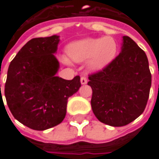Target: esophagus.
Here are the masks:
<instances>
[{
    "label": "esophagus",
    "mask_w": 159,
    "mask_h": 159,
    "mask_svg": "<svg viewBox=\"0 0 159 159\" xmlns=\"http://www.w3.org/2000/svg\"><path fill=\"white\" fill-rule=\"evenodd\" d=\"M87 83H88V80H87L86 77L85 76H82L81 77V84L84 85V84H87Z\"/></svg>",
    "instance_id": "obj_1"
}]
</instances>
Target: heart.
<instances>
[{
    "mask_svg": "<svg viewBox=\"0 0 159 159\" xmlns=\"http://www.w3.org/2000/svg\"><path fill=\"white\" fill-rule=\"evenodd\" d=\"M117 49V41L111 36L89 37L70 43L67 48V52L75 62L82 63L89 60V68L98 71L107 67L116 58ZM60 59L64 64H70V60L66 56H61Z\"/></svg>",
    "mask_w": 159,
    "mask_h": 159,
    "instance_id": "b5f03b06",
    "label": "heart"
}]
</instances>
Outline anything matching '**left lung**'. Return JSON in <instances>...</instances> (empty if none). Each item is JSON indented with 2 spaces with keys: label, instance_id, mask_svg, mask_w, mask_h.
Listing matches in <instances>:
<instances>
[{
  "label": "left lung",
  "instance_id": "8db88e82",
  "mask_svg": "<svg viewBox=\"0 0 159 159\" xmlns=\"http://www.w3.org/2000/svg\"><path fill=\"white\" fill-rule=\"evenodd\" d=\"M89 79L93 90L92 110L101 123L124 126L143 113L152 75L146 53L130 37L123 36L118 56Z\"/></svg>",
  "mask_w": 159,
  "mask_h": 159
}]
</instances>
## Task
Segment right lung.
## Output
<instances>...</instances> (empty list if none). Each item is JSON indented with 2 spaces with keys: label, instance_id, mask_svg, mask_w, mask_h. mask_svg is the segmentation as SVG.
Here are the masks:
<instances>
[{
  "label": "right lung",
  "instance_id": "1",
  "mask_svg": "<svg viewBox=\"0 0 159 159\" xmlns=\"http://www.w3.org/2000/svg\"><path fill=\"white\" fill-rule=\"evenodd\" d=\"M59 36L33 38L10 63L5 84L7 104L19 123L35 130L58 125L66 114L67 100L81 87L80 76H56ZM1 91V85H0Z\"/></svg>",
  "mask_w": 159,
  "mask_h": 159
}]
</instances>
